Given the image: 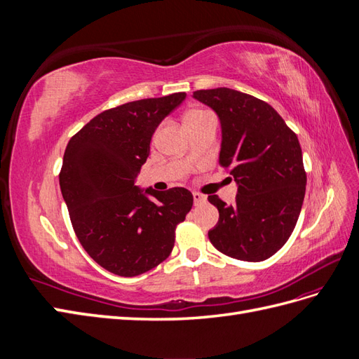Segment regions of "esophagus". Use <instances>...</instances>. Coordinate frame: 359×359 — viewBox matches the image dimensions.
<instances>
[{
  "mask_svg": "<svg viewBox=\"0 0 359 359\" xmlns=\"http://www.w3.org/2000/svg\"><path fill=\"white\" fill-rule=\"evenodd\" d=\"M193 201H194V205H201L206 201V196H203V194L198 191H193Z\"/></svg>",
  "mask_w": 359,
  "mask_h": 359,
  "instance_id": "esophagus-1",
  "label": "esophagus"
}]
</instances>
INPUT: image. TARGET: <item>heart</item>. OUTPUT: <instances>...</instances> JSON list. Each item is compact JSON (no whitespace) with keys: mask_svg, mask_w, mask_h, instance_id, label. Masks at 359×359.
Wrapping results in <instances>:
<instances>
[{"mask_svg":"<svg viewBox=\"0 0 359 359\" xmlns=\"http://www.w3.org/2000/svg\"><path fill=\"white\" fill-rule=\"evenodd\" d=\"M201 112H196V111H191V112H189L187 115H186V118H189V116H194V115H199Z\"/></svg>","mask_w":359,"mask_h":359,"instance_id":"obj_1","label":"heart"}]
</instances>
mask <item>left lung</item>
I'll return each instance as SVG.
<instances>
[{
	"label": "left lung",
	"mask_w": 359,
	"mask_h": 359,
	"mask_svg": "<svg viewBox=\"0 0 359 359\" xmlns=\"http://www.w3.org/2000/svg\"><path fill=\"white\" fill-rule=\"evenodd\" d=\"M193 99L219 116L220 165L238 187L232 205L208 196L219 210L210 241L233 259L265 260L286 244L301 212L307 177L299 140L273 106L250 94L214 88Z\"/></svg>",
	"instance_id": "obj_1"
}]
</instances>
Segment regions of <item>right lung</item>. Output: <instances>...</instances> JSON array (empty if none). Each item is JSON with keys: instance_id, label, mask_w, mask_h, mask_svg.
<instances>
[{"instance_id": "obj_1", "label": "right lung", "mask_w": 359, "mask_h": 359, "mask_svg": "<svg viewBox=\"0 0 359 359\" xmlns=\"http://www.w3.org/2000/svg\"><path fill=\"white\" fill-rule=\"evenodd\" d=\"M186 93L130 102L94 116L67 144L60 187L79 243L97 264L135 277L168 259L191 210L184 187L140 189L136 178L156 128Z\"/></svg>"}]
</instances>
